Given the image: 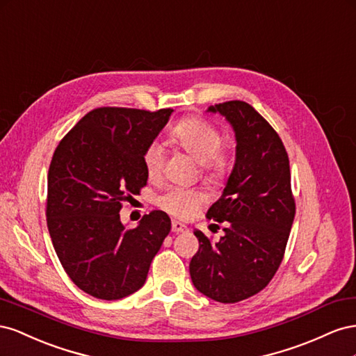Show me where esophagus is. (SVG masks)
Returning a JSON list of instances; mask_svg holds the SVG:
<instances>
[{
  "label": "esophagus",
  "instance_id": "34e87169",
  "mask_svg": "<svg viewBox=\"0 0 356 356\" xmlns=\"http://www.w3.org/2000/svg\"><path fill=\"white\" fill-rule=\"evenodd\" d=\"M171 229H172V232H176V234H179V232H185V231H188V227H186V225H184V223L179 222V220H172V223H171Z\"/></svg>",
  "mask_w": 356,
  "mask_h": 356
}]
</instances>
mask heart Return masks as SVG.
Returning <instances> with one entry per match:
<instances>
[{
	"mask_svg": "<svg viewBox=\"0 0 356 356\" xmlns=\"http://www.w3.org/2000/svg\"><path fill=\"white\" fill-rule=\"evenodd\" d=\"M171 140L197 161L201 172L210 181H220L228 175L231 167L229 154L220 150L222 137L219 131L201 118H188L171 129ZM143 164L149 179L156 180L164 167V149L154 141L143 154ZM204 201V195L198 189L170 188L158 198V206L176 218H189Z\"/></svg>",
	"mask_w": 356,
	"mask_h": 356,
	"instance_id": "1",
	"label": "heart"
}]
</instances>
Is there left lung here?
Masks as SVG:
<instances>
[{"label": "left lung", "instance_id": "8db88e82", "mask_svg": "<svg viewBox=\"0 0 356 356\" xmlns=\"http://www.w3.org/2000/svg\"><path fill=\"white\" fill-rule=\"evenodd\" d=\"M227 119L236 136V162L207 218L223 223L211 243L194 234L200 249L189 273L197 291L219 302H238L266 288L285 253L296 216L286 149L268 122L245 101L207 108Z\"/></svg>", "mask_w": 356, "mask_h": 356}]
</instances>
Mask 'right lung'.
<instances>
[{"label":"right lung","instance_id":"add662e5","mask_svg":"<svg viewBox=\"0 0 356 356\" xmlns=\"http://www.w3.org/2000/svg\"><path fill=\"white\" fill-rule=\"evenodd\" d=\"M171 108L101 107L60 140L47 175V228L74 285L99 300H120L145 285L150 262L171 229L165 211L145 215L133 229L120 202L147 184L146 147Z\"/></svg>","mask_w":356,"mask_h":356}]
</instances>
